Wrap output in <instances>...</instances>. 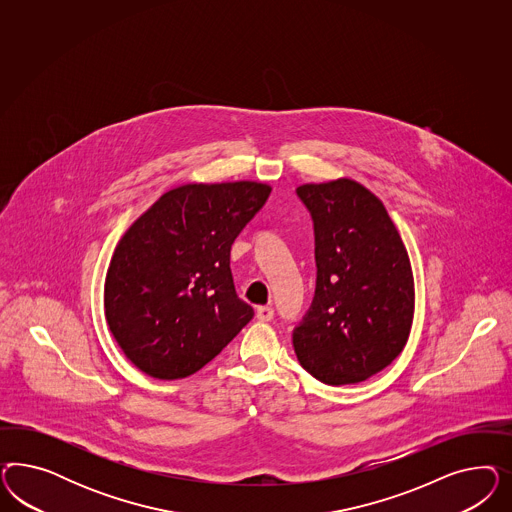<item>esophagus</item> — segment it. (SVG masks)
Here are the masks:
<instances>
[{
    "label": "esophagus",
    "instance_id": "obj_1",
    "mask_svg": "<svg viewBox=\"0 0 512 512\" xmlns=\"http://www.w3.org/2000/svg\"><path fill=\"white\" fill-rule=\"evenodd\" d=\"M272 317H274V310L272 308H268V306H259L257 308V319L259 321H272Z\"/></svg>",
    "mask_w": 512,
    "mask_h": 512
}]
</instances>
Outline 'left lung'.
Instances as JSON below:
<instances>
[{
    "instance_id": "left-lung-1",
    "label": "left lung",
    "mask_w": 512,
    "mask_h": 512,
    "mask_svg": "<svg viewBox=\"0 0 512 512\" xmlns=\"http://www.w3.org/2000/svg\"><path fill=\"white\" fill-rule=\"evenodd\" d=\"M313 219L317 281L293 330L302 368L326 385L372 377L402 353L415 313L407 249L383 202L355 180L296 187Z\"/></svg>"
}]
</instances>
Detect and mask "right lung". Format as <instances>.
I'll use <instances>...</instances> for the list:
<instances>
[{
  "label": "right lung",
  "mask_w": 512,
  "mask_h": 512,
  "mask_svg": "<svg viewBox=\"0 0 512 512\" xmlns=\"http://www.w3.org/2000/svg\"><path fill=\"white\" fill-rule=\"evenodd\" d=\"M270 191L187 184L127 229L105 279V317L140 372L169 381L199 372L253 319L234 289L231 246Z\"/></svg>",
  "instance_id": "right-lung-1"
}]
</instances>
